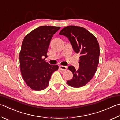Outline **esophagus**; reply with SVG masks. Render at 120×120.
<instances>
[{"label": "esophagus", "mask_w": 120, "mask_h": 120, "mask_svg": "<svg viewBox=\"0 0 120 120\" xmlns=\"http://www.w3.org/2000/svg\"><path fill=\"white\" fill-rule=\"evenodd\" d=\"M59 68L60 70H61L62 71H64V70H66L67 69V66H60L59 67Z\"/></svg>", "instance_id": "34e87169"}]
</instances>
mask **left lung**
<instances>
[{
	"mask_svg": "<svg viewBox=\"0 0 120 120\" xmlns=\"http://www.w3.org/2000/svg\"><path fill=\"white\" fill-rule=\"evenodd\" d=\"M59 34L68 38L74 51L80 54L79 69L68 67L73 78L67 81L68 84L74 88L84 86L92 79L99 64L100 48L97 39L86 29L75 26L63 28Z\"/></svg>",
	"mask_w": 120,
	"mask_h": 120,
	"instance_id": "left-lung-1",
	"label": "left lung"
}]
</instances>
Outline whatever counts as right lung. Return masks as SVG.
I'll return each mask as SVG.
<instances>
[{
    "mask_svg": "<svg viewBox=\"0 0 120 120\" xmlns=\"http://www.w3.org/2000/svg\"><path fill=\"white\" fill-rule=\"evenodd\" d=\"M60 29L59 27L40 26L23 39L19 54L20 71L26 83L34 90L46 88L52 74L59 68L57 65L50 64L45 60L51 39Z\"/></svg>",
    "mask_w": 120,
    "mask_h": 120,
    "instance_id": "right-lung-1",
    "label": "right lung"
}]
</instances>
